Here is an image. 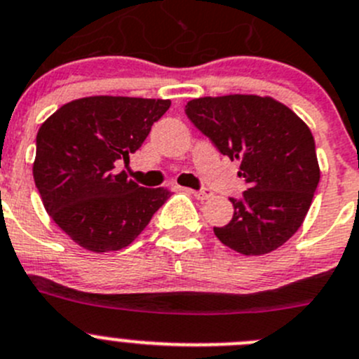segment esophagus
<instances>
[{"instance_id":"34e87169","label":"esophagus","mask_w":359,"mask_h":359,"mask_svg":"<svg viewBox=\"0 0 359 359\" xmlns=\"http://www.w3.org/2000/svg\"><path fill=\"white\" fill-rule=\"evenodd\" d=\"M190 194H192V196H196L197 199H201V201H204V199H208V197H211V192L208 189H201V190H189Z\"/></svg>"}]
</instances>
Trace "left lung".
<instances>
[{"label": "left lung", "mask_w": 359, "mask_h": 359, "mask_svg": "<svg viewBox=\"0 0 359 359\" xmlns=\"http://www.w3.org/2000/svg\"><path fill=\"white\" fill-rule=\"evenodd\" d=\"M185 114L222 155L240 160L247 190L215 236L245 255L276 250L299 229L319 185L316 141L284 104L257 95L190 100Z\"/></svg>", "instance_id": "8db88e82"}]
</instances>
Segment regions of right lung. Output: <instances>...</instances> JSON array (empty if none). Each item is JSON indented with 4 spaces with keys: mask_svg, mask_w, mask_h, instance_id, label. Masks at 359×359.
Wrapping results in <instances>:
<instances>
[{
    "mask_svg": "<svg viewBox=\"0 0 359 359\" xmlns=\"http://www.w3.org/2000/svg\"><path fill=\"white\" fill-rule=\"evenodd\" d=\"M170 100L88 97L57 109L36 134L33 177L57 227L91 252L128 247L170 197L128 180L121 163L148 137Z\"/></svg>",
    "mask_w": 359,
    "mask_h": 359,
    "instance_id": "right-lung-1",
    "label": "right lung"
}]
</instances>
